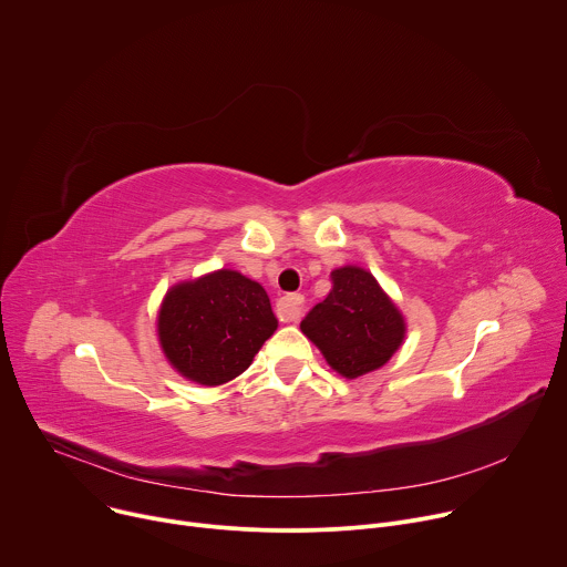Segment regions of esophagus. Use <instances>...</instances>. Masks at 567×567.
<instances>
[{
    "label": "esophagus",
    "instance_id": "34e87169",
    "mask_svg": "<svg viewBox=\"0 0 567 567\" xmlns=\"http://www.w3.org/2000/svg\"><path fill=\"white\" fill-rule=\"evenodd\" d=\"M302 305H305V298H302L300 293H287V296H282V298L276 302V309H278L280 320H285V322H296V320L302 316Z\"/></svg>",
    "mask_w": 567,
    "mask_h": 567
}]
</instances>
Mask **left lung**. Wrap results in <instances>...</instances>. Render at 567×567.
Instances as JSON below:
<instances>
[{
	"mask_svg": "<svg viewBox=\"0 0 567 567\" xmlns=\"http://www.w3.org/2000/svg\"><path fill=\"white\" fill-rule=\"evenodd\" d=\"M300 332L334 372L359 379L401 348L406 318L368 269L346 265L332 271V291L305 316Z\"/></svg>",
	"mask_w": 567,
	"mask_h": 567,
	"instance_id": "8db88e82",
	"label": "left lung"
}]
</instances>
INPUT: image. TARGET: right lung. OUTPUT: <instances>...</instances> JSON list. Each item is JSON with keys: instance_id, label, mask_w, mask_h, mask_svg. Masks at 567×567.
<instances>
[{"instance_id": "1", "label": "right lung", "mask_w": 567, "mask_h": 567, "mask_svg": "<svg viewBox=\"0 0 567 567\" xmlns=\"http://www.w3.org/2000/svg\"><path fill=\"white\" fill-rule=\"evenodd\" d=\"M276 330L265 287L233 269L173 285L156 313L166 361L184 379L208 388L245 372Z\"/></svg>"}]
</instances>
